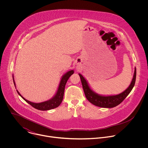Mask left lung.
Segmentation results:
<instances>
[{
  "mask_svg": "<svg viewBox=\"0 0 148 148\" xmlns=\"http://www.w3.org/2000/svg\"><path fill=\"white\" fill-rule=\"evenodd\" d=\"M79 75L80 77L82 88L86 97L91 103L99 107L113 108L120 104L132 91L135 86L136 81V68L135 69L134 77L129 87L123 92L118 95L112 96H101L95 94L90 89L87 81L84 77L80 74H79Z\"/></svg>",
  "mask_w": 148,
  "mask_h": 148,
  "instance_id": "1",
  "label": "left lung"
}]
</instances>
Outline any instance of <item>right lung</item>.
<instances>
[{
  "label": "right lung",
  "mask_w": 148,
  "mask_h": 148,
  "mask_svg": "<svg viewBox=\"0 0 148 148\" xmlns=\"http://www.w3.org/2000/svg\"><path fill=\"white\" fill-rule=\"evenodd\" d=\"M73 73H74V71L71 70V71L67 72L66 74H64L62 76V77L61 79V81L60 82L59 87H58V88L56 94L52 99H51L47 101L43 102L41 103H33V102H30V101L26 100L25 98H24L22 95L20 94V93L17 91V92L21 97H22V98L25 101H26L28 103H29L30 105H32L33 108H34L37 110H38L40 111H47V110L54 109L55 108L58 107L60 105V103H61L62 99H63V96H64L66 84L67 81H68L69 78H70V77ZM13 82H14V84L15 85V83H14V81H13Z\"/></svg>",
  "instance_id": "1"
}]
</instances>
